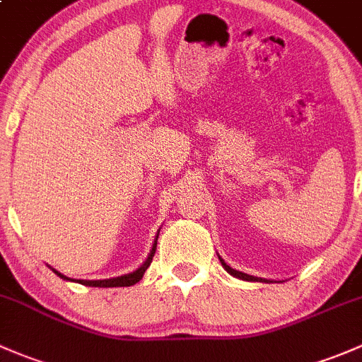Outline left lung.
Instances as JSON below:
<instances>
[{"label":"left lung","mask_w":362,"mask_h":362,"mask_svg":"<svg viewBox=\"0 0 362 362\" xmlns=\"http://www.w3.org/2000/svg\"><path fill=\"white\" fill-rule=\"evenodd\" d=\"M219 262H221L223 268H225V270L228 272L230 275H233V277H237V279H242V281H249V282H256V281H259V282H272V281H268V279L252 277V275L244 274V272H238V270H235V268L230 267V264H226V263H225V259H223V258H219Z\"/></svg>","instance_id":"left-lung-1"}]
</instances>
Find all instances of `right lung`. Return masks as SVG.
<instances>
[{"mask_svg":"<svg viewBox=\"0 0 362 362\" xmlns=\"http://www.w3.org/2000/svg\"><path fill=\"white\" fill-rule=\"evenodd\" d=\"M160 232V230H158ZM156 238H158V233H156L155 237V242H153V247H151L150 255H148V258L144 259V263L141 264L137 270L130 272V274H125V275H120V277H113V279H99V281H83V279H69L66 277V275H62L61 272H57L55 268H52V272H54L55 275H59L61 279H64V281H71V282H78V284H83V286H88V288H127V286H134L136 282H139L141 279H143L144 272H146V268L151 264V259H153V255H155V249H156Z\"/></svg>","mask_w":362,"mask_h":362,"instance_id":"right-lung-1","label":"right lung"}]
</instances>
